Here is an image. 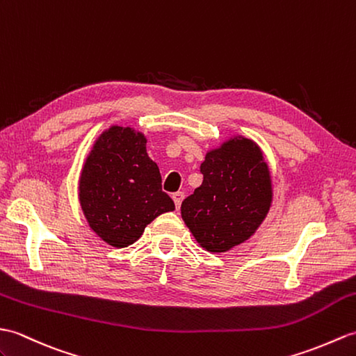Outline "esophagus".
I'll use <instances>...</instances> for the list:
<instances>
[{
  "label": "esophagus",
  "mask_w": 356,
  "mask_h": 356,
  "mask_svg": "<svg viewBox=\"0 0 356 356\" xmlns=\"http://www.w3.org/2000/svg\"><path fill=\"white\" fill-rule=\"evenodd\" d=\"M184 198H185V194L181 191H177V193L172 194V200H175V204H176L177 209L180 208V204H181V202H184Z\"/></svg>",
  "instance_id": "esophagus-1"
}]
</instances>
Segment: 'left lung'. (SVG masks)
<instances>
[{
	"instance_id": "left-lung-1",
	"label": "left lung",
	"mask_w": 356,
	"mask_h": 356,
	"mask_svg": "<svg viewBox=\"0 0 356 356\" xmlns=\"http://www.w3.org/2000/svg\"><path fill=\"white\" fill-rule=\"evenodd\" d=\"M202 185L181 202V218L195 241L222 253L247 241L273 202L271 176L258 144L234 136L206 153Z\"/></svg>"
}]
</instances>
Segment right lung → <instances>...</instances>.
I'll return each instance as SVG.
<instances>
[{
    "label": "right lung",
    "instance_id": "1",
    "mask_svg": "<svg viewBox=\"0 0 356 356\" xmlns=\"http://www.w3.org/2000/svg\"><path fill=\"white\" fill-rule=\"evenodd\" d=\"M145 144L140 131L111 126L97 138L80 172L79 200L88 225L117 249L138 241L156 217L176 209Z\"/></svg>",
    "mask_w": 356,
    "mask_h": 356
}]
</instances>
